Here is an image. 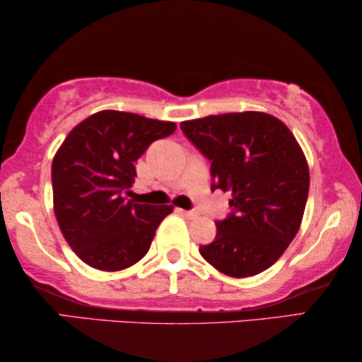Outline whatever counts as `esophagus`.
Returning <instances> with one entry per match:
<instances>
[{"mask_svg": "<svg viewBox=\"0 0 362 362\" xmlns=\"http://www.w3.org/2000/svg\"><path fill=\"white\" fill-rule=\"evenodd\" d=\"M177 212H181L182 216L186 217V219H196L197 217V212L196 211H185V209H176Z\"/></svg>", "mask_w": 362, "mask_h": 362, "instance_id": "obj_1", "label": "esophagus"}]
</instances>
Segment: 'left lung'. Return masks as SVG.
<instances>
[{
	"label": "left lung",
	"instance_id": "8db88e82",
	"mask_svg": "<svg viewBox=\"0 0 362 362\" xmlns=\"http://www.w3.org/2000/svg\"><path fill=\"white\" fill-rule=\"evenodd\" d=\"M181 130L211 161V189L232 192V212L201 255L235 279L267 270L295 239L308 199V163L293 133L264 112L197 118Z\"/></svg>",
	"mask_w": 362,
	"mask_h": 362
}]
</instances>
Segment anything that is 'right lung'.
Wrapping results in <instances>:
<instances>
[{
  "instance_id": "add662e5",
  "label": "right lung",
  "mask_w": 362,
  "mask_h": 362,
  "mask_svg": "<svg viewBox=\"0 0 362 362\" xmlns=\"http://www.w3.org/2000/svg\"><path fill=\"white\" fill-rule=\"evenodd\" d=\"M176 123L102 110L69 133L52 160L54 212L67 244L93 269L117 272L141 260L173 206L128 201L135 161Z\"/></svg>"
}]
</instances>
